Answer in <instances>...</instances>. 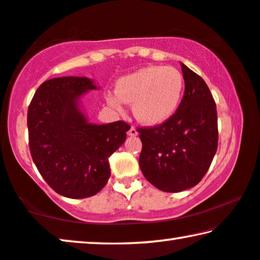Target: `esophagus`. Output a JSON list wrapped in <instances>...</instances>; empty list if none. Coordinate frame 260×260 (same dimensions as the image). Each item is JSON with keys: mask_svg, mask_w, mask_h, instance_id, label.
Returning a JSON list of instances; mask_svg holds the SVG:
<instances>
[{"mask_svg": "<svg viewBox=\"0 0 260 260\" xmlns=\"http://www.w3.org/2000/svg\"><path fill=\"white\" fill-rule=\"evenodd\" d=\"M127 133H128L129 137H137V135H138V131H137V128H135V127L132 126L131 128H129V131L127 132Z\"/></svg>", "mask_w": 260, "mask_h": 260, "instance_id": "obj_1", "label": "esophagus"}]
</instances>
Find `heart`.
Returning a JSON list of instances; mask_svg holds the SVG:
<instances>
[{"label": "heart", "mask_w": 260, "mask_h": 260, "mask_svg": "<svg viewBox=\"0 0 260 260\" xmlns=\"http://www.w3.org/2000/svg\"><path fill=\"white\" fill-rule=\"evenodd\" d=\"M183 78L172 67H146L118 80L115 94L108 95V104L122 111L123 103L133 104L138 121L157 126L167 121L180 105Z\"/></svg>", "instance_id": "1"}]
</instances>
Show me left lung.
Instances as JSON below:
<instances>
[{
  "instance_id": "obj_1",
  "label": "left lung",
  "mask_w": 260,
  "mask_h": 260,
  "mask_svg": "<svg viewBox=\"0 0 260 260\" xmlns=\"http://www.w3.org/2000/svg\"><path fill=\"white\" fill-rule=\"evenodd\" d=\"M184 94L174 115L154 127H140L139 165L147 181L166 192L196 185L210 167L217 146L216 103L201 77L181 63Z\"/></svg>"
}]
</instances>
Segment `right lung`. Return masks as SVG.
Here are the masks:
<instances>
[{
  "label": "right lung",
  "instance_id": "1",
  "mask_svg": "<svg viewBox=\"0 0 260 260\" xmlns=\"http://www.w3.org/2000/svg\"><path fill=\"white\" fill-rule=\"evenodd\" d=\"M85 77L44 81L28 108L29 148L38 172L57 193L85 199L105 187L108 157L126 140L128 123L93 125L79 108L85 92L95 90Z\"/></svg>",
  "mask_w": 260,
  "mask_h": 260
}]
</instances>
